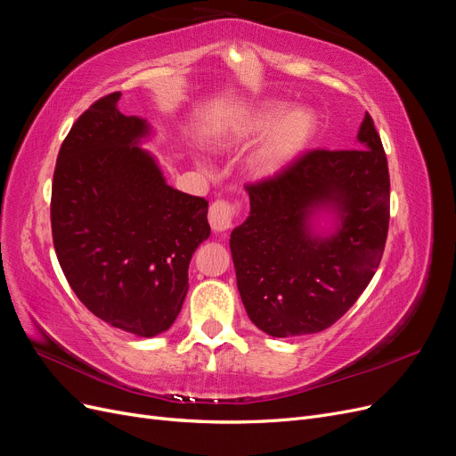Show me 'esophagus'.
I'll list each match as a JSON object with an SVG mask.
<instances>
[{"instance_id":"obj_1","label":"esophagus","mask_w":456,"mask_h":456,"mask_svg":"<svg viewBox=\"0 0 456 456\" xmlns=\"http://www.w3.org/2000/svg\"><path fill=\"white\" fill-rule=\"evenodd\" d=\"M238 207L224 200H218L209 207V224L215 232H226L232 228L233 218H236Z\"/></svg>"}]
</instances>
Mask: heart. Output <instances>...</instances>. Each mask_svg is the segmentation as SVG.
<instances>
[{"label": "heart", "instance_id": "heart-1", "mask_svg": "<svg viewBox=\"0 0 456 456\" xmlns=\"http://www.w3.org/2000/svg\"><path fill=\"white\" fill-rule=\"evenodd\" d=\"M280 112L281 106L278 104L258 106L238 126L218 131L211 139V144L218 151H228L253 142L265 133L249 158V171L258 181L278 176L305 150L315 129V119L306 108L298 106L289 110L276 120L274 118L280 116Z\"/></svg>", "mask_w": 456, "mask_h": 456}]
</instances>
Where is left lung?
Segmentation results:
<instances>
[{
    "mask_svg": "<svg viewBox=\"0 0 456 456\" xmlns=\"http://www.w3.org/2000/svg\"><path fill=\"white\" fill-rule=\"evenodd\" d=\"M245 190L251 211L230 251L247 315L275 338L325 330L365 291L388 236L390 175L375 123L365 114L355 148L308 151Z\"/></svg>",
    "mask_w": 456,
    "mask_h": 456,
    "instance_id": "obj_1",
    "label": "left lung"
}]
</instances>
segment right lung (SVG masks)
<instances>
[{
  "label": "right lung",
  "mask_w": 456,
  "mask_h": 456,
  "mask_svg": "<svg viewBox=\"0 0 456 456\" xmlns=\"http://www.w3.org/2000/svg\"><path fill=\"white\" fill-rule=\"evenodd\" d=\"M96 101L64 139L51 191L53 243L72 291L102 322L151 338L188 293V266L211 233L209 203L167 184L141 148L150 123Z\"/></svg>",
  "instance_id": "right-lung-1"
}]
</instances>
